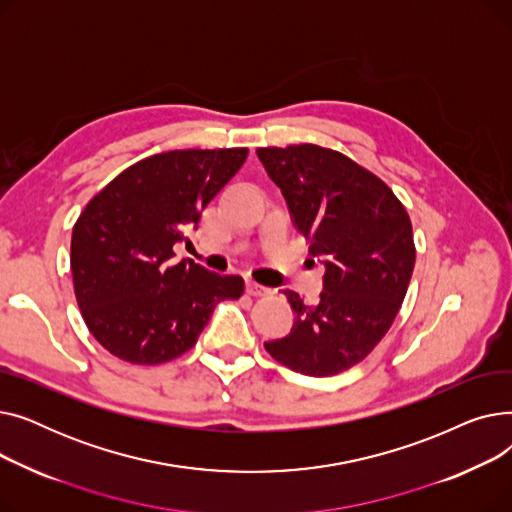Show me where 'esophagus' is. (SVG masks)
Listing matches in <instances>:
<instances>
[{
  "instance_id": "34e87169",
  "label": "esophagus",
  "mask_w": 512,
  "mask_h": 512,
  "mask_svg": "<svg viewBox=\"0 0 512 512\" xmlns=\"http://www.w3.org/2000/svg\"><path fill=\"white\" fill-rule=\"evenodd\" d=\"M247 292L251 294V297H267V294H270L272 290L261 286V284H257V282H253V280H249V282H247Z\"/></svg>"
}]
</instances>
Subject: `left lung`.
<instances>
[{
    "instance_id": "obj_1",
    "label": "left lung",
    "mask_w": 512,
    "mask_h": 512,
    "mask_svg": "<svg viewBox=\"0 0 512 512\" xmlns=\"http://www.w3.org/2000/svg\"><path fill=\"white\" fill-rule=\"evenodd\" d=\"M257 155L311 240L309 253L326 265L317 305L284 290L294 324L265 351L292 371L328 378L361 363L405 301L415 267L409 213L384 180L340 151L303 143Z\"/></svg>"
}]
</instances>
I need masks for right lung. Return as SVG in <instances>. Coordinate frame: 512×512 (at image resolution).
I'll return each instance as SVG.
<instances>
[{"label":"right lung","mask_w":512,"mask_h":512,"mask_svg":"<svg viewBox=\"0 0 512 512\" xmlns=\"http://www.w3.org/2000/svg\"><path fill=\"white\" fill-rule=\"evenodd\" d=\"M247 155V147H232L145 157L78 215L70 242L74 294L105 351L132 365L172 361L197 344L215 305L242 297L240 276L172 257Z\"/></svg>","instance_id":"1"}]
</instances>
